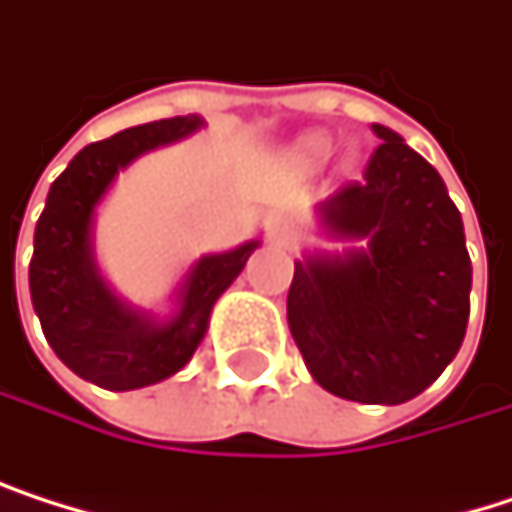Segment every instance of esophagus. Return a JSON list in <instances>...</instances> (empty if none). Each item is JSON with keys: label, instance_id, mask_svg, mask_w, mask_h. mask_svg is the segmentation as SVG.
I'll return each instance as SVG.
<instances>
[{"label": "esophagus", "instance_id": "34e87169", "mask_svg": "<svg viewBox=\"0 0 512 512\" xmlns=\"http://www.w3.org/2000/svg\"><path fill=\"white\" fill-rule=\"evenodd\" d=\"M292 223L286 220V217H274L271 223H268V241L271 244H277V247H286L289 241H292Z\"/></svg>", "mask_w": 512, "mask_h": 512}]
</instances>
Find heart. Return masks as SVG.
I'll use <instances>...</instances> for the list:
<instances>
[{"label": "heart", "mask_w": 512, "mask_h": 512, "mask_svg": "<svg viewBox=\"0 0 512 512\" xmlns=\"http://www.w3.org/2000/svg\"><path fill=\"white\" fill-rule=\"evenodd\" d=\"M298 156L310 165H319L332 156V141L326 135H310L301 147H298Z\"/></svg>", "instance_id": "b5f03b06"}]
</instances>
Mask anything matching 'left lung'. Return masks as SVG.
Here are the masks:
<instances>
[{"label": "left lung", "mask_w": 512, "mask_h": 512, "mask_svg": "<svg viewBox=\"0 0 512 512\" xmlns=\"http://www.w3.org/2000/svg\"><path fill=\"white\" fill-rule=\"evenodd\" d=\"M362 180L319 205L332 235L362 238L344 259L295 262L292 338L313 380L338 398L404 404L425 392L465 341L471 256L446 183L386 126Z\"/></svg>", "instance_id": "1"}]
</instances>
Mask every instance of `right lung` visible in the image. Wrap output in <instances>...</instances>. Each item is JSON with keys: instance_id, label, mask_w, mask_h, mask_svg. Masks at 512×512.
Wrapping results in <instances>:
<instances>
[{"instance_id": "add662e5", "label": "right lung", "mask_w": 512, "mask_h": 512, "mask_svg": "<svg viewBox=\"0 0 512 512\" xmlns=\"http://www.w3.org/2000/svg\"><path fill=\"white\" fill-rule=\"evenodd\" d=\"M202 123V117L186 114L123 129L87 144L50 183L29 262L32 307L53 353L78 377L102 389L129 392L177 374L202 344L214 301L259 247V241H250L229 253L202 256L189 268L180 310L168 323H153L144 313L129 310L96 271L90 250L93 211L117 171L159 144L196 132Z\"/></svg>"}]
</instances>
